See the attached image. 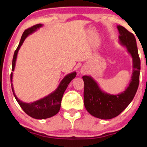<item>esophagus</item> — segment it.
<instances>
[{
  "instance_id": "34e87169",
  "label": "esophagus",
  "mask_w": 147,
  "mask_h": 147,
  "mask_svg": "<svg viewBox=\"0 0 147 147\" xmlns=\"http://www.w3.org/2000/svg\"><path fill=\"white\" fill-rule=\"evenodd\" d=\"M80 72H81V74H82V75H85V74L87 72V70L86 68H82L80 70Z\"/></svg>"
}]
</instances>
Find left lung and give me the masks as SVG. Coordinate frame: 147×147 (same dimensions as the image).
I'll return each mask as SVG.
<instances>
[{
  "mask_svg": "<svg viewBox=\"0 0 147 147\" xmlns=\"http://www.w3.org/2000/svg\"><path fill=\"white\" fill-rule=\"evenodd\" d=\"M119 42L126 47L133 60L131 80L124 92L112 95L103 91L97 82L90 76L85 75L84 102L86 109L91 115L102 119L117 117L129 106L137 92L140 82V59L138 55L137 43L134 35L121 25H117Z\"/></svg>",
  "mask_w": 147,
  "mask_h": 147,
  "instance_id": "obj_1",
  "label": "left lung"
}]
</instances>
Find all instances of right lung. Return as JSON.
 <instances>
[{
    "mask_svg": "<svg viewBox=\"0 0 147 147\" xmlns=\"http://www.w3.org/2000/svg\"><path fill=\"white\" fill-rule=\"evenodd\" d=\"M42 26H43L42 24H37L28 28V29L25 30L24 31L21 36L18 46L16 48V50H15L14 57H13L12 68H11L12 71H14L15 68L18 52L21 45H23L25 39L30 34L36 32L37 30L39 29ZM76 75H77L76 72H72L71 73L65 76V77L62 79L59 86L57 87V88L55 91L49 94L48 95L45 96L43 98H41L31 103H25L22 102L21 100L18 99V97L15 95L13 84L11 83L12 82L13 72H11V75H10V79H11V89H12V92L15 99H16L18 104L21 106V109L24 111L25 113L28 114L30 117L34 118V119H46V118L51 117L58 113V112L60 110L61 102V99L62 97H63L64 92L66 90L68 84H70V82H71L72 79L75 78Z\"/></svg>",
    "mask_w": 147,
    "mask_h": 147,
    "instance_id": "add662e5",
    "label": "right lung"
}]
</instances>
